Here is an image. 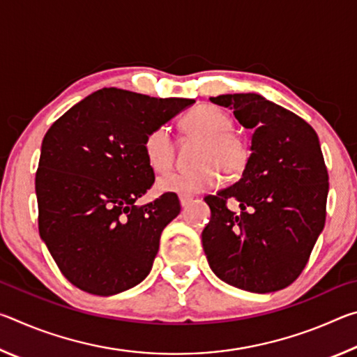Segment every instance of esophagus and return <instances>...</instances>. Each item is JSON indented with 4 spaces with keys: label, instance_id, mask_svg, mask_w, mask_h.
Wrapping results in <instances>:
<instances>
[{
    "label": "esophagus",
    "instance_id": "1",
    "mask_svg": "<svg viewBox=\"0 0 357 357\" xmlns=\"http://www.w3.org/2000/svg\"><path fill=\"white\" fill-rule=\"evenodd\" d=\"M179 202H181V206H183V208L185 209L193 200H192L190 197H179Z\"/></svg>",
    "mask_w": 357,
    "mask_h": 357
}]
</instances>
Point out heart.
<instances>
[{
  "mask_svg": "<svg viewBox=\"0 0 357 357\" xmlns=\"http://www.w3.org/2000/svg\"><path fill=\"white\" fill-rule=\"evenodd\" d=\"M187 135L200 138L195 153V168L167 172L157 179L160 192L179 195H195L215 189L222 181V170L228 174L239 173L247 164L249 151L245 142L234 134L233 121L214 105H198L181 121ZM144 154L155 172L170 167L173 160V142L165 126H159L144 138Z\"/></svg>",
  "mask_w": 357,
  "mask_h": 357,
  "instance_id": "obj_1",
  "label": "heart"
}]
</instances>
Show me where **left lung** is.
<instances>
[{"instance_id": "8db88e82", "label": "left lung", "mask_w": 357, "mask_h": 357, "mask_svg": "<svg viewBox=\"0 0 357 357\" xmlns=\"http://www.w3.org/2000/svg\"><path fill=\"white\" fill-rule=\"evenodd\" d=\"M211 102L252 129L250 157L236 184L208 195L202 243L209 268L250 293L279 291L298 279L324 228L329 176L317 132L298 114L255 93ZM241 208L234 213L227 200Z\"/></svg>"}]
</instances>
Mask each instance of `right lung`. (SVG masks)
Instances as JSON below:
<instances>
[{
  "label": "right lung",
  "instance_id": "obj_1",
  "mask_svg": "<svg viewBox=\"0 0 357 357\" xmlns=\"http://www.w3.org/2000/svg\"><path fill=\"white\" fill-rule=\"evenodd\" d=\"M193 102L102 88L47 130L36 173L39 234L72 285L112 296L146 279L181 204L173 192L135 204L154 184L144 138Z\"/></svg>",
  "mask_w": 357,
  "mask_h": 357
}]
</instances>
